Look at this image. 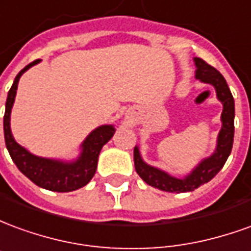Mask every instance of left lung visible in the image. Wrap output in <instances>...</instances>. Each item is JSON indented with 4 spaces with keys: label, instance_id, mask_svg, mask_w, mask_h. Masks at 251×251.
Listing matches in <instances>:
<instances>
[{
    "label": "left lung",
    "instance_id": "obj_1",
    "mask_svg": "<svg viewBox=\"0 0 251 251\" xmlns=\"http://www.w3.org/2000/svg\"><path fill=\"white\" fill-rule=\"evenodd\" d=\"M194 63L196 67L195 77L200 82L211 84L215 88L216 98L223 106L221 115L222 127L216 138L215 151L211 153L208 157L203 158L188 175H185L184 177H175L163 169L149 165L144 161L138 145L134 148V167H136L137 174L140 175V177L147 184L165 191V192H176V194L191 192L194 189L199 188L201 184L208 183L223 168L232 149L235 104H234L231 91L227 86L226 79L216 68L207 64L200 57H195Z\"/></svg>",
    "mask_w": 251,
    "mask_h": 251
}]
</instances>
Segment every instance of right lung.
I'll return each mask as SVG.
<instances>
[{
    "mask_svg": "<svg viewBox=\"0 0 251 251\" xmlns=\"http://www.w3.org/2000/svg\"><path fill=\"white\" fill-rule=\"evenodd\" d=\"M40 60H35L23 68L17 74L12 87L9 90L5 115H3V136L5 144L13 163L17 165L20 172L25 175L36 185L55 192H71L90 183L98 165L99 153L104 144L114 136V125H100L95 127L80 144V153L76 158L66 161L59 158H47L36 156L28 149L16 142L10 129V113L13 107L14 98L17 94V86L21 75L28 71L30 67L36 66Z\"/></svg>",
    "mask_w": 251,
    "mask_h": 251,
    "instance_id": "add662e5",
    "label": "right lung"
}]
</instances>
